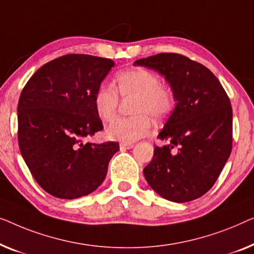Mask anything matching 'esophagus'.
Segmentation results:
<instances>
[{"label":"esophagus","instance_id":"1","mask_svg":"<svg viewBox=\"0 0 254 254\" xmlns=\"http://www.w3.org/2000/svg\"><path fill=\"white\" fill-rule=\"evenodd\" d=\"M132 147H133V144H131V142H121L120 144L121 151H127V149H130Z\"/></svg>","mask_w":254,"mask_h":254}]
</instances>
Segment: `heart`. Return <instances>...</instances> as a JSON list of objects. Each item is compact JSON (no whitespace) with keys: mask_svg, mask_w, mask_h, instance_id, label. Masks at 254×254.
<instances>
[{"mask_svg":"<svg viewBox=\"0 0 254 254\" xmlns=\"http://www.w3.org/2000/svg\"><path fill=\"white\" fill-rule=\"evenodd\" d=\"M116 89L121 98H133V116L117 119L107 127L106 135L113 140L132 142L145 137L152 131L151 119L162 121L173 109V94L160 84V78L152 71L141 67L121 71L116 74ZM117 92L107 84H102L95 92L94 109L103 122H110L116 115L120 103Z\"/></svg>","mask_w":254,"mask_h":254,"instance_id":"b5f03b06","label":"heart"}]
</instances>
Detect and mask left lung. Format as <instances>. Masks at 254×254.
I'll use <instances>...</instances> for the list:
<instances>
[{
  "mask_svg": "<svg viewBox=\"0 0 254 254\" xmlns=\"http://www.w3.org/2000/svg\"><path fill=\"white\" fill-rule=\"evenodd\" d=\"M162 74L176 106L158 138L144 176L153 190L174 202L206 193L220 176L233 148V109L217 78L202 64L175 53L135 61Z\"/></svg>",
  "mask_w": 254,
  "mask_h": 254,
  "instance_id": "left-lung-1",
  "label": "left lung"
}]
</instances>
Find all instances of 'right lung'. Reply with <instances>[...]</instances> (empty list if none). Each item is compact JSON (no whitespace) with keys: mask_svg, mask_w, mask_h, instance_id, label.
Returning <instances> with one entry per match:
<instances>
[{"mask_svg":"<svg viewBox=\"0 0 254 254\" xmlns=\"http://www.w3.org/2000/svg\"><path fill=\"white\" fill-rule=\"evenodd\" d=\"M114 61L69 54L46 63L27 81L18 102V144L37 183L49 194L76 199L105 180L119 142L84 144L103 128L93 98Z\"/></svg>","mask_w":254,"mask_h":254,"instance_id":"add662e5","label":"right lung"}]
</instances>
